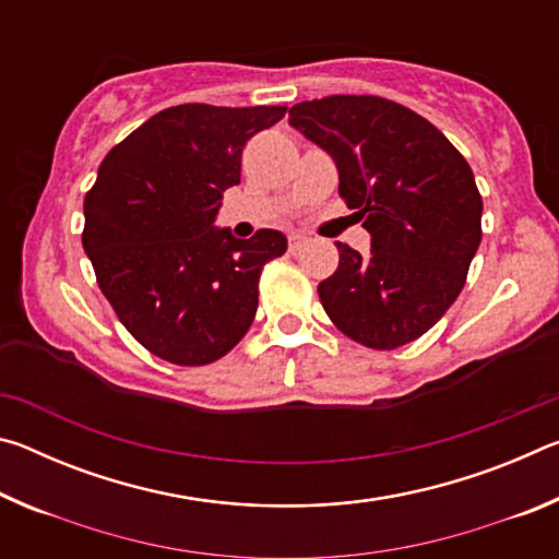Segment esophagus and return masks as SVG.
I'll use <instances>...</instances> for the list:
<instances>
[{"label": "esophagus", "instance_id": "esophagus-1", "mask_svg": "<svg viewBox=\"0 0 559 559\" xmlns=\"http://www.w3.org/2000/svg\"><path fill=\"white\" fill-rule=\"evenodd\" d=\"M302 246H306V236H302V234H290V236H288V251H290V253L300 251Z\"/></svg>", "mask_w": 559, "mask_h": 559}]
</instances>
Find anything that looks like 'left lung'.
I'll list each match as a JSON object with an SVG mask.
<instances>
[{
	"instance_id": "8db88e82",
	"label": "left lung",
	"mask_w": 559,
	"mask_h": 559,
	"mask_svg": "<svg viewBox=\"0 0 559 559\" xmlns=\"http://www.w3.org/2000/svg\"><path fill=\"white\" fill-rule=\"evenodd\" d=\"M288 122L335 159L337 192L372 236L367 257L337 243L318 286L337 330L372 349L421 337L466 283L480 200L466 159L419 112L380 96L302 100Z\"/></svg>"
}]
</instances>
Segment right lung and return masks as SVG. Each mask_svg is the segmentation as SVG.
I'll return each instance as SVG.
<instances>
[{
	"label": "right lung",
	"instance_id": "right-lung-1",
	"mask_svg": "<svg viewBox=\"0 0 559 559\" xmlns=\"http://www.w3.org/2000/svg\"><path fill=\"white\" fill-rule=\"evenodd\" d=\"M286 106L185 103L143 122L110 150L83 202V249L120 323L150 353L200 367L251 328L259 278L286 236L234 239L216 229L224 189L241 182L249 138Z\"/></svg>",
	"mask_w": 559,
	"mask_h": 559
}]
</instances>
